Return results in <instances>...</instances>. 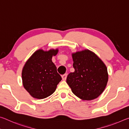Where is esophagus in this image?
Listing matches in <instances>:
<instances>
[{
    "label": "esophagus",
    "mask_w": 129,
    "mask_h": 129,
    "mask_svg": "<svg viewBox=\"0 0 129 129\" xmlns=\"http://www.w3.org/2000/svg\"><path fill=\"white\" fill-rule=\"evenodd\" d=\"M67 74H64V75H63L62 76V80L65 81L67 79Z\"/></svg>",
    "instance_id": "34e87169"
}]
</instances>
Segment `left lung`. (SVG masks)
I'll return each mask as SVG.
<instances>
[{
  "mask_svg": "<svg viewBox=\"0 0 129 129\" xmlns=\"http://www.w3.org/2000/svg\"><path fill=\"white\" fill-rule=\"evenodd\" d=\"M75 72L70 73L67 82L79 99L90 101L101 94L108 81L107 67L97 54L89 49L72 54Z\"/></svg>",
  "mask_w": 129,
  "mask_h": 129,
  "instance_id": "8db88e82",
  "label": "left lung"
}]
</instances>
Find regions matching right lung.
Here are the masks:
<instances>
[{"label": "right lung", "instance_id": "right-lung-1", "mask_svg": "<svg viewBox=\"0 0 129 129\" xmlns=\"http://www.w3.org/2000/svg\"><path fill=\"white\" fill-rule=\"evenodd\" d=\"M58 52V49L44 51L40 49L34 52L26 61L22 70L24 88L32 97L43 99L56 90L61 77L52 58Z\"/></svg>", "mask_w": 129, "mask_h": 129}]
</instances>
